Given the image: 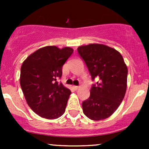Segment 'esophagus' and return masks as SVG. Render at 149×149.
Wrapping results in <instances>:
<instances>
[{
	"label": "esophagus",
	"mask_w": 149,
	"mask_h": 149,
	"mask_svg": "<svg viewBox=\"0 0 149 149\" xmlns=\"http://www.w3.org/2000/svg\"><path fill=\"white\" fill-rule=\"evenodd\" d=\"M80 88V87L79 86H73V88H74L75 89V90H78V88Z\"/></svg>",
	"instance_id": "1"
}]
</instances>
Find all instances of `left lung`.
Returning a JSON list of instances; mask_svg holds the SVG:
<instances>
[{
    "mask_svg": "<svg viewBox=\"0 0 149 149\" xmlns=\"http://www.w3.org/2000/svg\"><path fill=\"white\" fill-rule=\"evenodd\" d=\"M92 80L100 78L90 89V97L82 104L83 113L93 120L110 117L122 102L127 89V67L116 49L102 45L89 44L78 47Z\"/></svg>",
    "mask_w": 149,
    "mask_h": 149,
    "instance_id": "left-lung-1",
    "label": "left lung"
}]
</instances>
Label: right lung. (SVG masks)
I'll list each match as a JSON object with an SVG mask.
<instances>
[{
  "label": "right lung",
  "mask_w": 149,
  "mask_h": 149,
  "mask_svg": "<svg viewBox=\"0 0 149 149\" xmlns=\"http://www.w3.org/2000/svg\"><path fill=\"white\" fill-rule=\"evenodd\" d=\"M73 49L46 46L25 59L21 67L20 85L29 107L40 117L56 119L64 113L71 92L58 78Z\"/></svg>",
  "instance_id": "add662e5"
}]
</instances>
